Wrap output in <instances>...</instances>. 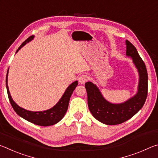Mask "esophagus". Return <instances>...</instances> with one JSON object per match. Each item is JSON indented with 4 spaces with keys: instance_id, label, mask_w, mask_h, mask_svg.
<instances>
[{
    "instance_id": "obj_1",
    "label": "esophagus",
    "mask_w": 158,
    "mask_h": 158,
    "mask_svg": "<svg viewBox=\"0 0 158 158\" xmlns=\"http://www.w3.org/2000/svg\"><path fill=\"white\" fill-rule=\"evenodd\" d=\"M88 80H89V77H88L86 74H82V75L80 76L79 78V83H80V84H85V83Z\"/></svg>"
}]
</instances>
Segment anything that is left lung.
I'll use <instances>...</instances> for the list:
<instances>
[{
  "mask_svg": "<svg viewBox=\"0 0 158 158\" xmlns=\"http://www.w3.org/2000/svg\"><path fill=\"white\" fill-rule=\"evenodd\" d=\"M126 54L132 57L139 73V84L137 94L125 103L114 105L105 100L100 90L92 82H86L88 105L90 111L98 121L106 125H118L131 118L142 108L148 95V73L145 63L135 47L126 40Z\"/></svg>",
  "mask_w": 158,
  "mask_h": 158,
  "instance_id": "1",
  "label": "left lung"
}]
</instances>
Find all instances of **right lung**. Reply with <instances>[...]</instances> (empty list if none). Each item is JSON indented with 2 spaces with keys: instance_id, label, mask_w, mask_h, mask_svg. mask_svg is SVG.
Listing matches in <instances>:
<instances>
[{
  "instance_id": "add662e5",
  "label": "right lung",
  "mask_w": 158,
  "mask_h": 158,
  "mask_svg": "<svg viewBox=\"0 0 158 158\" xmlns=\"http://www.w3.org/2000/svg\"><path fill=\"white\" fill-rule=\"evenodd\" d=\"M33 38V35H32L26 39L20 45V47L18 48L17 52ZM7 73H8V71H7ZM7 73L6 76V88L9 100L12 108L14 109L15 111L19 116L26 119V121L32 123L40 125V126H49V125H54L63 118V116H65L67 110H68L69 101L71 95L73 94L74 90L77 87V85H78V81H77L73 82V84L69 85L59 102L52 109L44 111H31L20 107L13 101L11 95H10L8 86H7Z\"/></svg>"
}]
</instances>
